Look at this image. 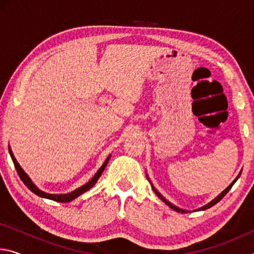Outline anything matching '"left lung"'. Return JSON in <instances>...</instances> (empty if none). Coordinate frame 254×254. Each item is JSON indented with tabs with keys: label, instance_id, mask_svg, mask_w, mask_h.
Instances as JSON below:
<instances>
[{
	"label": "left lung",
	"instance_id": "8db88e82",
	"mask_svg": "<svg viewBox=\"0 0 254 254\" xmlns=\"http://www.w3.org/2000/svg\"><path fill=\"white\" fill-rule=\"evenodd\" d=\"M241 173H242V170H241L240 171V174L238 175V177H236L234 180H233V182H232L231 184H230V186L229 187H226L225 189H224V190H223L222 192H221V194L220 195H217L216 197H215V198L213 199V200H210L209 201V203L208 204H206V205H204V206H201V207H199V208H197V209H194V210H192V212H196V210H205V209H207V208H209V207H212V206H214L215 204H217L218 203V201H220L222 198H223V197H224L226 194H227V192H229L230 191V189L232 188V186H233V185L235 184V182H236V180H238L239 178H240V176H241ZM147 179L149 180V177H148V175H147ZM149 183L150 184H151V182H150V180H149ZM151 187H152V189H153V191H154V194H156L158 197H159V198H160L162 201H163V203H165L166 205H168L169 206V207L170 208H173L174 210H176V212H178V213H188V212H190V210H186V209H183V208H179V207H177V206H175L174 204H171L170 203V201L169 200H167L166 198H165V197H163L161 194H160V192H159L158 190H157V189L156 188H154V186H153V185L151 184Z\"/></svg>",
	"mask_w": 254,
	"mask_h": 254
}]
</instances>
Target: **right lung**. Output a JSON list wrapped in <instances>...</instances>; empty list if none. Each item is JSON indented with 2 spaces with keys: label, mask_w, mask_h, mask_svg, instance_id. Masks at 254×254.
I'll use <instances>...</instances> for the list:
<instances>
[{
  "label": "right lung",
  "mask_w": 254,
  "mask_h": 254,
  "mask_svg": "<svg viewBox=\"0 0 254 254\" xmlns=\"http://www.w3.org/2000/svg\"><path fill=\"white\" fill-rule=\"evenodd\" d=\"M8 152H10V156L12 158V161H13V163H14L16 173H18L20 179L22 180L25 186H27L32 192H34V194H36L37 196L42 197V198H48V199L55 200V201H59V203H69V201H71L72 199L77 198V197L80 196L81 194H84V192L89 190V189H91L94 186V185L96 184L98 178L101 177L102 173L106 168L107 162H109L110 158H111V154H110V156L106 158V160L104 161V163H103V165L101 166V168L97 170V173L94 175V177L91 180H89L88 183H86L85 185H83V186H81V187L75 189L74 191L68 192V194H49V192H46V191L41 190V189L38 188L36 185H34V183L32 182V180H31V178H30L29 176L27 175V173H25V171L22 168H21V166L19 165V162L16 161V159L14 157L13 152H12L10 145H8Z\"/></svg>",
  "instance_id": "add662e5"
}]
</instances>
